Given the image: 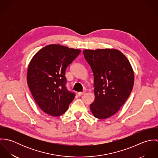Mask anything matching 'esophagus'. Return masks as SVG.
Here are the masks:
<instances>
[{
  "label": "esophagus",
  "mask_w": 158,
  "mask_h": 158,
  "mask_svg": "<svg viewBox=\"0 0 158 158\" xmlns=\"http://www.w3.org/2000/svg\"><path fill=\"white\" fill-rule=\"evenodd\" d=\"M85 93V92L84 91V92H78V95L80 97V96H81V95H82L83 94H84Z\"/></svg>",
  "instance_id": "esophagus-1"
}]
</instances>
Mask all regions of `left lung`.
I'll list each match as a JSON object with an SVG mask.
<instances>
[{"mask_svg":"<svg viewBox=\"0 0 158 158\" xmlns=\"http://www.w3.org/2000/svg\"><path fill=\"white\" fill-rule=\"evenodd\" d=\"M94 75V116L106 119L117 113L133 89L135 74L128 58L115 48L83 50Z\"/></svg>","mask_w":158,"mask_h":158,"instance_id":"obj_1","label":"left lung"}]
</instances>
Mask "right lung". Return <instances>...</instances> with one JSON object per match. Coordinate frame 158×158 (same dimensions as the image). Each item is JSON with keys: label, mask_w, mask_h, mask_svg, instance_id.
<instances>
[{"label": "right lung", "mask_w": 158, "mask_h": 158, "mask_svg": "<svg viewBox=\"0 0 158 158\" xmlns=\"http://www.w3.org/2000/svg\"><path fill=\"white\" fill-rule=\"evenodd\" d=\"M81 52L80 49L50 44L31 58L27 73V84L34 100L44 113L57 117L68 110L75 94L65 86L66 69Z\"/></svg>", "instance_id": "right-lung-1"}]
</instances>
